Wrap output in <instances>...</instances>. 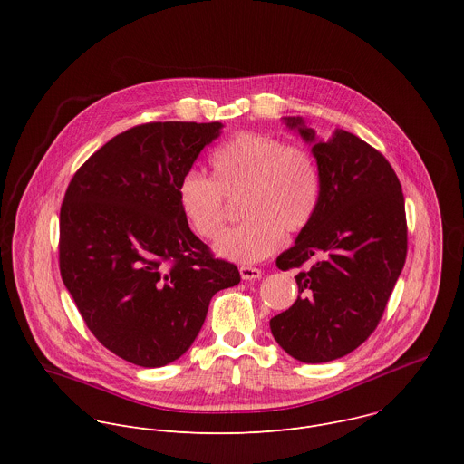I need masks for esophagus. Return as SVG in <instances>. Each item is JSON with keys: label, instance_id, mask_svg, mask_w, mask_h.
<instances>
[{"label": "esophagus", "instance_id": "esophagus-1", "mask_svg": "<svg viewBox=\"0 0 464 464\" xmlns=\"http://www.w3.org/2000/svg\"><path fill=\"white\" fill-rule=\"evenodd\" d=\"M240 277L244 281H255V279L262 277V272L255 266H240Z\"/></svg>", "mask_w": 464, "mask_h": 464}]
</instances>
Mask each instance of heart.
<instances>
[{"mask_svg":"<svg viewBox=\"0 0 464 464\" xmlns=\"http://www.w3.org/2000/svg\"><path fill=\"white\" fill-rule=\"evenodd\" d=\"M213 179L187 170L176 196L188 227L206 240L218 237L226 220V198L240 196L247 218L226 231L215 249L235 262H256L272 255L285 233L303 231L321 200V172L314 154L258 131H240L209 158Z\"/></svg>","mask_w":464,"mask_h":464,"instance_id":"heart-1","label":"heart"}]
</instances>
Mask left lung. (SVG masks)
I'll return each mask as SVG.
<instances>
[{
	"mask_svg": "<svg viewBox=\"0 0 464 464\" xmlns=\"http://www.w3.org/2000/svg\"><path fill=\"white\" fill-rule=\"evenodd\" d=\"M314 143L321 200L295 244L277 256L295 276V303L270 319L277 343L295 360L324 363L358 349L378 326L408 255L402 185L389 161L345 130L317 141L303 119L288 117Z\"/></svg>",
	"mask_w": 464,
	"mask_h": 464,
	"instance_id": "8db88e82",
	"label": "left lung"
}]
</instances>
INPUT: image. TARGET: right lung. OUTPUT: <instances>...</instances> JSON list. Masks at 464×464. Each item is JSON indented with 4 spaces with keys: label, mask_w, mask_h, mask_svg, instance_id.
Wrapping results in <instances>:
<instances>
[{
    "label": "right lung",
    "mask_w": 464,
    "mask_h": 464,
    "mask_svg": "<svg viewBox=\"0 0 464 464\" xmlns=\"http://www.w3.org/2000/svg\"><path fill=\"white\" fill-rule=\"evenodd\" d=\"M222 122H145L75 172L60 208L58 264L92 334L119 358L163 367L196 340L211 297L240 283L183 218L179 178Z\"/></svg>",
    "instance_id": "obj_1"
}]
</instances>
